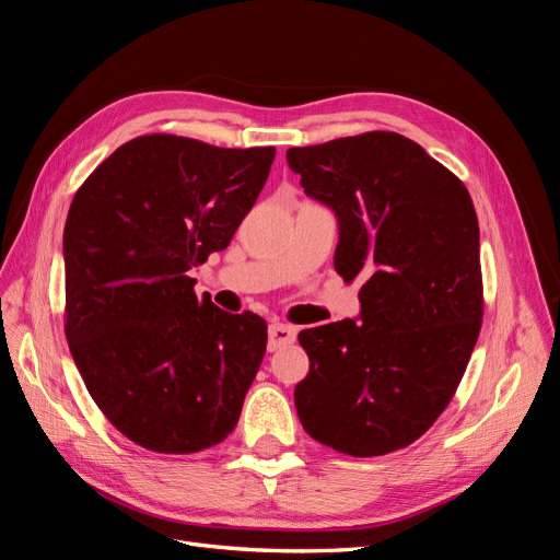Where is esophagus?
I'll list each match as a JSON object with an SVG mask.
<instances>
[{"instance_id": "esophagus-1", "label": "esophagus", "mask_w": 560, "mask_h": 560, "mask_svg": "<svg viewBox=\"0 0 560 560\" xmlns=\"http://www.w3.org/2000/svg\"><path fill=\"white\" fill-rule=\"evenodd\" d=\"M294 341H296V329L294 327L280 325V322H276V325L268 327V350L270 352L292 346Z\"/></svg>"}]
</instances>
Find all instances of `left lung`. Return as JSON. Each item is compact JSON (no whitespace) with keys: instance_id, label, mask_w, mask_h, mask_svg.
<instances>
[{"instance_id":"1","label":"left lung","mask_w":560,"mask_h":560,"mask_svg":"<svg viewBox=\"0 0 560 560\" xmlns=\"http://www.w3.org/2000/svg\"><path fill=\"white\" fill-rule=\"evenodd\" d=\"M311 198L338 219L334 268L364 278L360 322L303 329L294 389L303 430L371 457L425 434L463 381L483 317L479 222L465 184L399 132L287 149Z\"/></svg>"}]
</instances>
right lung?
<instances>
[{"mask_svg":"<svg viewBox=\"0 0 560 560\" xmlns=\"http://www.w3.org/2000/svg\"><path fill=\"white\" fill-rule=\"evenodd\" d=\"M273 159L276 147L142 135L74 194L65 336L100 411L142 448L198 453L238 425L268 327L198 299L189 270L229 247Z\"/></svg>","mask_w":560,"mask_h":560,"instance_id":"obj_1","label":"right lung"}]
</instances>
